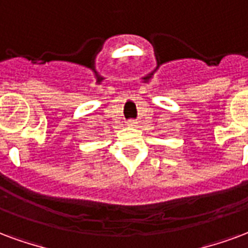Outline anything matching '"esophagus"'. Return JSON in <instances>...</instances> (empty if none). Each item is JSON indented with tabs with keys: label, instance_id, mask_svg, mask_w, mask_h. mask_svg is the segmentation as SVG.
<instances>
[{
	"label": "esophagus",
	"instance_id": "obj_1",
	"mask_svg": "<svg viewBox=\"0 0 248 248\" xmlns=\"http://www.w3.org/2000/svg\"><path fill=\"white\" fill-rule=\"evenodd\" d=\"M137 125H139V123L136 120H129L128 122V126H131V128H137Z\"/></svg>",
	"mask_w": 248,
	"mask_h": 248
}]
</instances>
